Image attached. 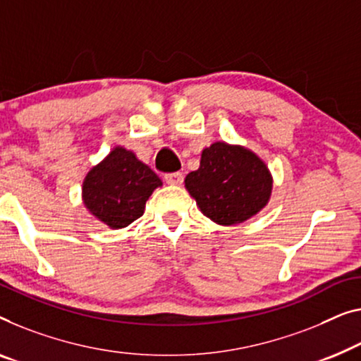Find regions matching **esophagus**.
I'll return each instance as SVG.
<instances>
[{"label":"esophagus","instance_id":"obj_1","mask_svg":"<svg viewBox=\"0 0 361 361\" xmlns=\"http://www.w3.org/2000/svg\"><path fill=\"white\" fill-rule=\"evenodd\" d=\"M164 179L171 185H180L184 182V174L182 172H171V174H166Z\"/></svg>","mask_w":361,"mask_h":361}]
</instances>
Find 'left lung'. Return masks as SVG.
Here are the masks:
<instances>
[{
    "instance_id": "obj_1",
    "label": "left lung",
    "mask_w": 361,
    "mask_h": 361,
    "mask_svg": "<svg viewBox=\"0 0 361 361\" xmlns=\"http://www.w3.org/2000/svg\"><path fill=\"white\" fill-rule=\"evenodd\" d=\"M271 174L257 154L239 145L216 142L202 151L200 168L185 177V189L212 221L243 223L270 200Z\"/></svg>"
}]
</instances>
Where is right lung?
<instances>
[{
  "mask_svg": "<svg viewBox=\"0 0 361 361\" xmlns=\"http://www.w3.org/2000/svg\"><path fill=\"white\" fill-rule=\"evenodd\" d=\"M161 185L159 177L135 153L116 146L86 174L82 202L99 221L120 229L143 215L146 200Z\"/></svg>",
  "mask_w": 361,
  "mask_h": 361,
  "instance_id": "obj_1",
  "label": "right lung"
}]
</instances>
